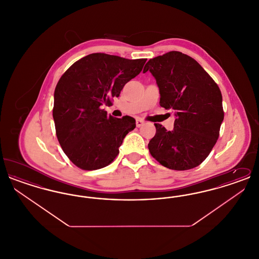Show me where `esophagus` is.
<instances>
[{
    "label": "esophagus",
    "mask_w": 259,
    "mask_h": 259,
    "mask_svg": "<svg viewBox=\"0 0 259 259\" xmlns=\"http://www.w3.org/2000/svg\"><path fill=\"white\" fill-rule=\"evenodd\" d=\"M144 124H145V121H144V120H142V119H137V120H136V125H137V127H142Z\"/></svg>",
    "instance_id": "obj_1"
}]
</instances>
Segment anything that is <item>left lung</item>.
Segmentation results:
<instances>
[{"instance_id":"8db88e82","label":"left lung","mask_w":259,"mask_h":259,"mask_svg":"<svg viewBox=\"0 0 259 259\" xmlns=\"http://www.w3.org/2000/svg\"><path fill=\"white\" fill-rule=\"evenodd\" d=\"M149 71L160 92V106L175 111L172 131L154 123L149 141L151 156L171 170L193 169L205 160L215 145L224 117L221 89L192 57L170 51L149 59Z\"/></svg>"}]
</instances>
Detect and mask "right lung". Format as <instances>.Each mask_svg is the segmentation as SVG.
<instances>
[{"label": "right lung", "mask_w": 259, "mask_h": 259, "mask_svg": "<svg viewBox=\"0 0 259 259\" xmlns=\"http://www.w3.org/2000/svg\"><path fill=\"white\" fill-rule=\"evenodd\" d=\"M146 61L92 53L62 74L54 91L52 114L62 149L79 169L92 171L110 165L125 136L134 130L133 117H112L102 106H111Z\"/></svg>", "instance_id": "add662e5"}]
</instances>
